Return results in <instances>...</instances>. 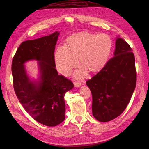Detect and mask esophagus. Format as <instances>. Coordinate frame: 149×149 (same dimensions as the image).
<instances>
[{"label":"esophagus","instance_id":"esophagus-1","mask_svg":"<svg viewBox=\"0 0 149 149\" xmlns=\"http://www.w3.org/2000/svg\"><path fill=\"white\" fill-rule=\"evenodd\" d=\"M74 87H76V88H79V87H80L81 86V83H78V82H74Z\"/></svg>","mask_w":149,"mask_h":149}]
</instances>
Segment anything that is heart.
Instances as JSON below:
<instances>
[{"mask_svg":"<svg viewBox=\"0 0 149 149\" xmlns=\"http://www.w3.org/2000/svg\"><path fill=\"white\" fill-rule=\"evenodd\" d=\"M112 41L106 33H92L80 31L71 35L65 42L64 47H58L55 53L58 70L69 75L78 63L81 66L76 73L83 78L87 71L92 74L101 71L106 66L112 51Z\"/></svg>","mask_w":149,"mask_h":149,"instance_id":"b5f03b06","label":"heart"}]
</instances>
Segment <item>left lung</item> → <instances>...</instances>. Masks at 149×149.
Wrapping results in <instances>:
<instances>
[{
  "label": "left lung",
  "instance_id": "8db88e82",
  "mask_svg": "<svg viewBox=\"0 0 149 149\" xmlns=\"http://www.w3.org/2000/svg\"><path fill=\"white\" fill-rule=\"evenodd\" d=\"M114 56L86 84L93 97V115L108 122L120 116L128 105L136 86L135 57L129 45L119 37Z\"/></svg>",
  "mask_w": 149,
  "mask_h": 149
}]
</instances>
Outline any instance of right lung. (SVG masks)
Wrapping results in <instances>:
<instances>
[{
  "label": "right lung",
  "mask_w": 149,
  "mask_h": 149,
  "mask_svg": "<svg viewBox=\"0 0 149 149\" xmlns=\"http://www.w3.org/2000/svg\"><path fill=\"white\" fill-rule=\"evenodd\" d=\"M60 33L22 42L12 60L13 88L17 98L30 116L40 124L56 126L65 119V93L72 89L71 80L59 75L55 69V45ZM38 61L37 82L31 81L23 65L29 60Z\"/></svg>",
  "instance_id": "obj_1"
}]
</instances>
